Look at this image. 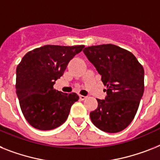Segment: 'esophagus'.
<instances>
[{
	"label": "esophagus",
	"instance_id": "1",
	"mask_svg": "<svg viewBox=\"0 0 160 160\" xmlns=\"http://www.w3.org/2000/svg\"><path fill=\"white\" fill-rule=\"evenodd\" d=\"M79 98H80V100H81V101H84L85 99L88 98V96H82V95H80V96H79Z\"/></svg>",
	"mask_w": 160,
	"mask_h": 160
}]
</instances>
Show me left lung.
<instances>
[{
    "label": "left lung",
    "instance_id": "obj_1",
    "mask_svg": "<svg viewBox=\"0 0 160 160\" xmlns=\"http://www.w3.org/2000/svg\"><path fill=\"white\" fill-rule=\"evenodd\" d=\"M83 52L101 75L105 100L90 113L93 124L103 132H118L135 117L144 92V68L130 51L113 44L86 47Z\"/></svg>",
    "mask_w": 160,
    "mask_h": 160
}]
</instances>
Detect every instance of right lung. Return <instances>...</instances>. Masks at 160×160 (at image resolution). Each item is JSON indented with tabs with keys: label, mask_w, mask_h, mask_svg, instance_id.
Returning a JSON list of instances; mask_svg holds the SVG:
<instances>
[{
	"label": "right lung",
	"mask_w": 160,
	"mask_h": 160,
	"mask_svg": "<svg viewBox=\"0 0 160 160\" xmlns=\"http://www.w3.org/2000/svg\"><path fill=\"white\" fill-rule=\"evenodd\" d=\"M83 48V45H46L28 51L18 64L16 94L24 118L34 128L52 130L62 125L72 104L78 101L74 92L63 93L53 86Z\"/></svg>",
	"instance_id": "add662e5"
}]
</instances>
